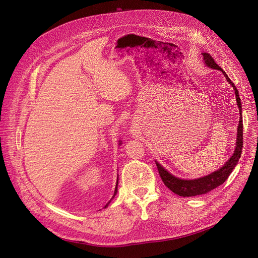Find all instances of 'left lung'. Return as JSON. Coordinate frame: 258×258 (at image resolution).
Segmentation results:
<instances>
[{
    "label": "left lung",
    "mask_w": 258,
    "mask_h": 258,
    "mask_svg": "<svg viewBox=\"0 0 258 258\" xmlns=\"http://www.w3.org/2000/svg\"><path fill=\"white\" fill-rule=\"evenodd\" d=\"M202 54H203V57H204L206 66H208L209 68H212V69L222 71L227 81H229V84L231 85L234 89L236 102H237V105L239 108V114H240L238 126H237L236 146H235V152L233 153L231 158L226 162V164L223 167H221L220 169L208 175H205V177L199 178L196 180H182L179 178H175L156 161L159 174L162 181H163V183L165 184V186L168 187L172 192H174L175 195H179L181 197H195L200 195H205L211 191L212 189L222 185L228 179L230 173L232 172V170L238 163V160L241 156V151H242V116H241V102H240L238 91L235 85L231 80H230L226 72L222 70V68L214 61V59L212 58L210 54L209 53H202Z\"/></svg>",
    "instance_id": "obj_1"
}]
</instances>
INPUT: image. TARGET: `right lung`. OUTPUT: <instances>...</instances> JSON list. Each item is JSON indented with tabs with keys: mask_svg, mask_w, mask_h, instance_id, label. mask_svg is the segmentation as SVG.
<instances>
[{
	"mask_svg": "<svg viewBox=\"0 0 258 258\" xmlns=\"http://www.w3.org/2000/svg\"><path fill=\"white\" fill-rule=\"evenodd\" d=\"M119 144H120V143H119ZM117 186H118V179H117V184H116V188H115V192H114V196H113V198H114V197H115V195L117 194ZM113 198H112V199H113ZM112 199H111V200H112ZM110 202H111V201H110ZM110 202H108V203H110ZM108 203H107V204H108ZM107 204L105 205V207L107 206Z\"/></svg>",
	"mask_w": 258,
	"mask_h": 258,
	"instance_id": "obj_1",
	"label": "right lung"
}]
</instances>
